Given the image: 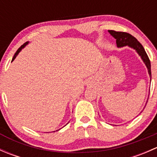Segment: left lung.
Instances as JSON below:
<instances>
[{"label": "left lung", "instance_id": "left-lung-1", "mask_svg": "<svg viewBox=\"0 0 157 157\" xmlns=\"http://www.w3.org/2000/svg\"><path fill=\"white\" fill-rule=\"evenodd\" d=\"M109 33L116 39L117 46L118 48L124 47L128 45L131 48H134L136 52L138 53L141 59L146 64L147 69H148L149 75L151 80V66H150V61L147 56L146 52L144 48L143 45L137 41V39L131 34L124 32H116L114 30H109Z\"/></svg>", "mask_w": 157, "mask_h": 157}]
</instances>
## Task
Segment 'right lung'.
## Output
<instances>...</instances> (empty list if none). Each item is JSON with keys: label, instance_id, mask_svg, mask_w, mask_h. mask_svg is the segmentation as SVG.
Wrapping results in <instances>:
<instances>
[{"label": "right lung", "instance_id": "add662e5", "mask_svg": "<svg viewBox=\"0 0 157 157\" xmlns=\"http://www.w3.org/2000/svg\"><path fill=\"white\" fill-rule=\"evenodd\" d=\"M28 43H29V42H26V43H24V44H23V45H21V46H20V48H18V50H17V52H16V53H15V55H13V59H12V61H13V60H14V59H15V58H16V57H17V55H18V54H19V53H20V51H21V50H22V49H23V48H24V47H25V46H26V45H27V44H28Z\"/></svg>", "mask_w": 157, "mask_h": 157}]
</instances>
